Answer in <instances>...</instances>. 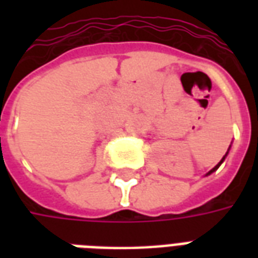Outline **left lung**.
<instances>
[{"label": "left lung", "mask_w": 258, "mask_h": 258, "mask_svg": "<svg viewBox=\"0 0 258 258\" xmlns=\"http://www.w3.org/2000/svg\"><path fill=\"white\" fill-rule=\"evenodd\" d=\"M225 156H227V155H225ZM225 156H224V157H222V159H221V162H220V163H218V164H217V166H216V167H214V168H213V170H210V171H209V173H207V175H209V174H211V173H213V171H216V170H217V168H218V167H220V166H221V163H222V162H224V159H225Z\"/></svg>", "instance_id": "obj_1"}]
</instances>
